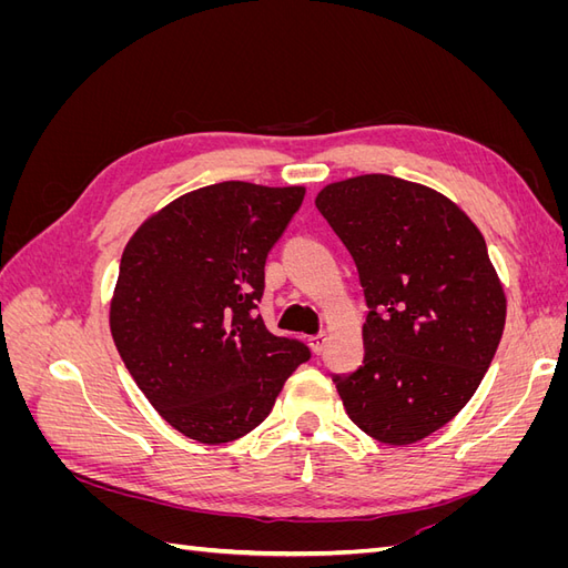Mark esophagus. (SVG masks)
Segmentation results:
<instances>
[{"label":"esophagus","mask_w":568,"mask_h":568,"mask_svg":"<svg viewBox=\"0 0 568 568\" xmlns=\"http://www.w3.org/2000/svg\"><path fill=\"white\" fill-rule=\"evenodd\" d=\"M307 346L313 348L315 355H320V353L326 348V334H315V336H311V338H307Z\"/></svg>","instance_id":"34e87169"}]
</instances>
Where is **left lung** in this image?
<instances>
[{
	"label": "left lung",
	"mask_w": 568,
	"mask_h": 568,
	"mask_svg": "<svg viewBox=\"0 0 568 568\" xmlns=\"http://www.w3.org/2000/svg\"><path fill=\"white\" fill-rule=\"evenodd\" d=\"M315 205L369 307L363 365L332 376L343 407L388 445L432 436L469 403L503 338L507 301L484 236L450 199L390 175L326 184Z\"/></svg>",
	"instance_id": "8db88e82"
}]
</instances>
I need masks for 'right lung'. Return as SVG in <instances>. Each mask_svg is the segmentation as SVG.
<instances>
[{"label": "right lung", "instance_id": "1", "mask_svg": "<svg viewBox=\"0 0 568 568\" xmlns=\"http://www.w3.org/2000/svg\"><path fill=\"white\" fill-rule=\"evenodd\" d=\"M303 186L220 182L151 215L120 257L111 334L134 384L186 438L220 445L261 424L311 359L255 313L265 261Z\"/></svg>", "mask_w": 568, "mask_h": 568}]
</instances>
